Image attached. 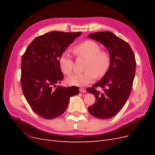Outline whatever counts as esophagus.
<instances>
[{"label":"esophagus","mask_w":155,"mask_h":155,"mask_svg":"<svg viewBox=\"0 0 155 155\" xmlns=\"http://www.w3.org/2000/svg\"><path fill=\"white\" fill-rule=\"evenodd\" d=\"M79 92H81V93H85V92H86L87 91H86V90H85V88H79Z\"/></svg>","instance_id":"34e87169"}]
</instances>
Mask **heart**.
<instances>
[{
    "instance_id": "heart-1",
    "label": "heart",
    "mask_w": 155,
    "mask_h": 155,
    "mask_svg": "<svg viewBox=\"0 0 155 155\" xmlns=\"http://www.w3.org/2000/svg\"><path fill=\"white\" fill-rule=\"evenodd\" d=\"M74 52L78 57L87 59L85 71L72 75L67 79L71 85L85 86L92 83L96 78L102 77L107 72L110 66V55L107 51L101 50L99 44L95 41L87 40L78 44L74 48ZM59 64L62 72L69 75L73 70V59L67 51L61 54Z\"/></svg>"
}]
</instances>
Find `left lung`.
Listing matches in <instances>:
<instances>
[{
  "mask_svg": "<svg viewBox=\"0 0 155 155\" xmlns=\"http://www.w3.org/2000/svg\"><path fill=\"white\" fill-rule=\"evenodd\" d=\"M104 45L110 55L109 69L100 81L87 91L95 96L96 102L88 108L92 116L99 119H109L122 109L132 89L136 71V60L129 45L110 31H100L88 35ZM104 89L101 93L96 87Z\"/></svg>",
  "mask_w": 155,
  "mask_h": 155,
  "instance_id": "1",
  "label": "left lung"
}]
</instances>
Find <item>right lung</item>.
Segmentation results:
<instances>
[{"instance_id": "add662e5", "label": "right lung", "mask_w": 155, "mask_h": 155, "mask_svg": "<svg viewBox=\"0 0 155 155\" xmlns=\"http://www.w3.org/2000/svg\"><path fill=\"white\" fill-rule=\"evenodd\" d=\"M81 32L51 31L37 37L28 46L21 61L23 94L31 109L45 119L63 114L70 97L79 94L78 87H63L59 58ZM56 88L55 89L54 88Z\"/></svg>"}]
</instances>
